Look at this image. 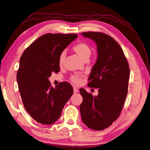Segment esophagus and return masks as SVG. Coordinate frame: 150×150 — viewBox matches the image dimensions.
<instances>
[{
    "label": "esophagus",
    "instance_id": "esophagus-1",
    "mask_svg": "<svg viewBox=\"0 0 150 150\" xmlns=\"http://www.w3.org/2000/svg\"><path fill=\"white\" fill-rule=\"evenodd\" d=\"M78 91H79V90H78L77 88H76L75 87L73 88V93H77Z\"/></svg>",
    "mask_w": 150,
    "mask_h": 150
}]
</instances>
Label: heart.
<instances>
[{
	"label": "heart",
	"instance_id": "heart-1",
	"mask_svg": "<svg viewBox=\"0 0 150 150\" xmlns=\"http://www.w3.org/2000/svg\"><path fill=\"white\" fill-rule=\"evenodd\" d=\"M73 50L74 52L77 54L79 57H80L81 59H82L85 61V60H88L90 58L91 54V47L88 45V44L85 42H81L75 46H73ZM66 51H62L60 53L59 57V66H62L64 62V59L66 57ZM71 80L75 82L76 84H78L81 82V78L77 75H73L71 77Z\"/></svg>",
	"mask_w": 150,
	"mask_h": 150
}]
</instances>
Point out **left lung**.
I'll return each instance as SVG.
<instances>
[{
	"instance_id": "8db88e82",
	"label": "left lung",
	"mask_w": 150,
	"mask_h": 150,
	"mask_svg": "<svg viewBox=\"0 0 150 150\" xmlns=\"http://www.w3.org/2000/svg\"><path fill=\"white\" fill-rule=\"evenodd\" d=\"M82 35L97 44V59L88 80L89 87L98 88L93 96L83 88L80 93L82 122L89 128L103 130L119 117L128 94L129 68L122 49L112 37L101 32H84Z\"/></svg>"
}]
</instances>
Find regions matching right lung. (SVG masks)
<instances>
[{"mask_svg": "<svg viewBox=\"0 0 150 150\" xmlns=\"http://www.w3.org/2000/svg\"><path fill=\"white\" fill-rule=\"evenodd\" d=\"M77 34L46 33L31 43L20 59L17 81L27 112L37 122L50 125L60 117L73 93L69 83L60 82L53 88L48 78L60 70V53Z\"/></svg>", "mask_w": 150, "mask_h": 150, "instance_id": "add662e5", "label": "right lung"}]
</instances>
